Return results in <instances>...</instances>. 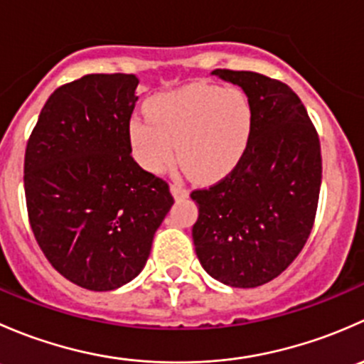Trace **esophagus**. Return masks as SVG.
I'll return each instance as SVG.
<instances>
[{
    "instance_id": "34e87169",
    "label": "esophagus",
    "mask_w": 364,
    "mask_h": 364,
    "mask_svg": "<svg viewBox=\"0 0 364 364\" xmlns=\"http://www.w3.org/2000/svg\"><path fill=\"white\" fill-rule=\"evenodd\" d=\"M171 192L176 199H185L188 197V190L181 185V181H172L171 183Z\"/></svg>"
}]
</instances>
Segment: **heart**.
<instances>
[{
	"label": "heart",
	"mask_w": 364,
	"mask_h": 364,
	"mask_svg": "<svg viewBox=\"0 0 364 364\" xmlns=\"http://www.w3.org/2000/svg\"><path fill=\"white\" fill-rule=\"evenodd\" d=\"M252 130V109L237 90L192 84L159 95L148 117L130 121L135 159L149 172H161L174 159L196 179H215L232 171Z\"/></svg>",
	"instance_id": "b5f03b06"
}]
</instances>
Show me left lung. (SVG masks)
Segmentation results:
<instances>
[{
  "mask_svg": "<svg viewBox=\"0 0 364 364\" xmlns=\"http://www.w3.org/2000/svg\"><path fill=\"white\" fill-rule=\"evenodd\" d=\"M213 73L243 87L252 130L236 167L190 193L199 205L193 245L213 278L252 289L284 273L310 237L321 193V142L287 84L245 70Z\"/></svg>",
  "mask_w": 364,
  "mask_h": 364,
  "instance_id": "1",
  "label": "left lung"
}]
</instances>
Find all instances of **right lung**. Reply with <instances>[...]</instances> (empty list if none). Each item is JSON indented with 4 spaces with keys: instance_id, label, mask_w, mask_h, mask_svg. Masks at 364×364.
Instances as JSON below:
<instances>
[{
    "instance_id": "right-lung-1",
    "label": "right lung",
    "mask_w": 364,
    "mask_h": 364,
    "mask_svg": "<svg viewBox=\"0 0 364 364\" xmlns=\"http://www.w3.org/2000/svg\"><path fill=\"white\" fill-rule=\"evenodd\" d=\"M134 73H90L43 105L24 155L29 225L54 269L90 291L134 280L174 204L132 156Z\"/></svg>"
}]
</instances>
